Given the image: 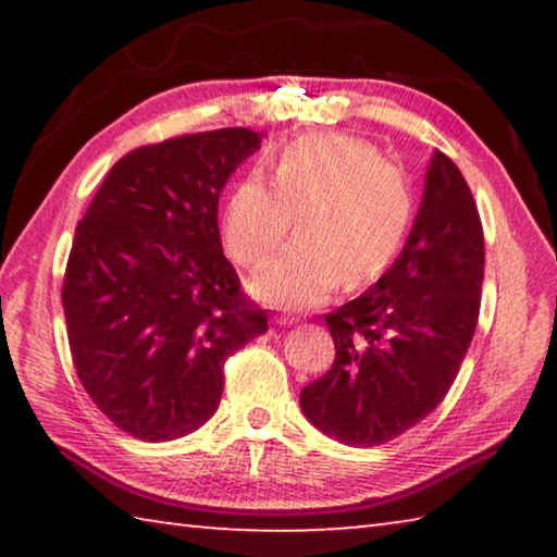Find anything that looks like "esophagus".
<instances>
[{
    "label": "esophagus",
    "mask_w": 557,
    "mask_h": 557,
    "mask_svg": "<svg viewBox=\"0 0 557 557\" xmlns=\"http://www.w3.org/2000/svg\"><path fill=\"white\" fill-rule=\"evenodd\" d=\"M275 322H277V324H285V326H287V324H297L299 319H297V317H292V314H277V317H275Z\"/></svg>",
    "instance_id": "obj_1"
}]
</instances>
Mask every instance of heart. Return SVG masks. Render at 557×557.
Masks as SVG:
<instances>
[{
  "mask_svg": "<svg viewBox=\"0 0 557 557\" xmlns=\"http://www.w3.org/2000/svg\"><path fill=\"white\" fill-rule=\"evenodd\" d=\"M270 186L248 176L233 188L223 238L243 268L275 256L295 225L301 238L256 277L260 297L312 307L346 277L348 287L383 275L408 238L414 194L408 172L369 139L307 135L282 147Z\"/></svg>",
  "mask_w": 557,
  "mask_h": 557,
  "instance_id": "b5f03b06",
  "label": "heart"
}]
</instances>
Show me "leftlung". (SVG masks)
<instances>
[{
    "mask_svg": "<svg viewBox=\"0 0 557 557\" xmlns=\"http://www.w3.org/2000/svg\"><path fill=\"white\" fill-rule=\"evenodd\" d=\"M482 282L476 201L437 149L400 258L369 292L324 317L336 358L299 393L307 420L344 445L375 447L428 418L465 361Z\"/></svg>",
    "mask_w": 557,
    "mask_h": 557,
    "instance_id": "8db88e82",
    "label": "left lung"
}]
</instances>
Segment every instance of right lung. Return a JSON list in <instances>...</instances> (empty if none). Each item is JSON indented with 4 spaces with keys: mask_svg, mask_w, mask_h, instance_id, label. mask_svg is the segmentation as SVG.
Masks as SVG:
<instances>
[{
    "mask_svg": "<svg viewBox=\"0 0 557 557\" xmlns=\"http://www.w3.org/2000/svg\"><path fill=\"white\" fill-rule=\"evenodd\" d=\"M258 147L260 132L223 127L132 149L75 225L61 287L73 366L132 437L201 428L228 356L268 332L219 235L221 188Z\"/></svg>",
    "mask_w": 557,
    "mask_h": 557,
    "instance_id": "1",
    "label": "right lung"
}]
</instances>
